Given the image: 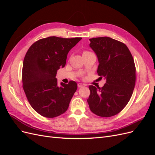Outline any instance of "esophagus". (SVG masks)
I'll return each mask as SVG.
<instances>
[{
  "label": "esophagus",
  "instance_id": "esophagus-1",
  "mask_svg": "<svg viewBox=\"0 0 155 155\" xmlns=\"http://www.w3.org/2000/svg\"><path fill=\"white\" fill-rule=\"evenodd\" d=\"M83 86V85L82 83H78V87H79V88H81V87H82Z\"/></svg>",
  "mask_w": 155,
  "mask_h": 155
}]
</instances>
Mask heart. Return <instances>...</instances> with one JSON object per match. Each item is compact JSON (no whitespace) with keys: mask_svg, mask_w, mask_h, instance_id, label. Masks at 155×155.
<instances>
[{"mask_svg":"<svg viewBox=\"0 0 155 155\" xmlns=\"http://www.w3.org/2000/svg\"><path fill=\"white\" fill-rule=\"evenodd\" d=\"M88 53H91V51H83V54H88Z\"/></svg>","mask_w":155,"mask_h":155,"instance_id":"1","label":"heart"}]
</instances>
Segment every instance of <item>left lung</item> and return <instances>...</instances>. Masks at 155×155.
<instances>
[{
  "instance_id": "1",
  "label": "left lung",
  "mask_w": 155,
  "mask_h": 155,
  "mask_svg": "<svg viewBox=\"0 0 155 155\" xmlns=\"http://www.w3.org/2000/svg\"><path fill=\"white\" fill-rule=\"evenodd\" d=\"M99 65L97 72L106 79L100 88L90 85L87 100L91 110L101 117L118 114L128 104L136 81V68L132 54L124 43L110 37L89 39Z\"/></svg>"
}]
</instances>
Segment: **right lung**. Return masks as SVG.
Instances as JSON below:
<instances>
[{
    "instance_id": "1",
    "label": "right lung",
    "mask_w": 155,
    "mask_h": 155,
    "mask_svg": "<svg viewBox=\"0 0 155 155\" xmlns=\"http://www.w3.org/2000/svg\"><path fill=\"white\" fill-rule=\"evenodd\" d=\"M82 38L48 37L35 42L27 51L22 71V87L30 105L46 118L64 113L76 91L74 81L58 85V70L66 64L69 51Z\"/></svg>"
}]
</instances>
